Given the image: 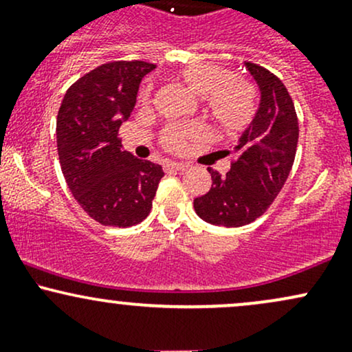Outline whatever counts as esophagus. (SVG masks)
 <instances>
[{
  "label": "esophagus",
  "mask_w": 352,
  "mask_h": 352,
  "mask_svg": "<svg viewBox=\"0 0 352 352\" xmlns=\"http://www.w3.org/2000/svg\"><path fill=\"white\" fill-rule=\"evenodd\" d=\"M165 168L167 170H185V168H188V164H184V162H167L165 164Z\"/></svg>",
  "instance_id": "34e87169"
}]
</instances>
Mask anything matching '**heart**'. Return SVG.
Here are the masks:
<instances>
[{
    "label": "heart",
    "instance_id": "1",
    "mask_svg": "<svg viewBox=\"0 0 352 352\" xmlns=\"http://www.w3.org/2000/svg\"><path fill=\"white\" fill-rule=\"evenodd\" d=\"M179 78L205 100L208 116L227 134H238L253 122L258 109L256 91L248 80L232 78V72L215 63H192L179 71ZM140 99L148 100V89ZM204 134L197 122L172 124L162 134L164 147L182 151L190 139Z\"/></svg>",
    "mask_w": 352,
    "mask_h": 352
}]
</instances>
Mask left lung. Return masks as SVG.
Listing matches in <instances>:
<instances>
[{"label": "left lung", "mask_w": 352, "mask_h": 352, "mask_svg": "<svg viewBox=\"0 0 352 352\" xmlns=\"http://www.w3.org/2000/svg\"><path fill=\"white\" fill-rule=\"evenodd\" d=\"M245 67L260 89L256 114L232 148L230 172L220 175L208 168L212 188L193 200L197 215L218 227H243L263 215L288 179L300 135L285 84L258 64Z\"/></svg>", "instance_id": "obj_1"}]
</instances>
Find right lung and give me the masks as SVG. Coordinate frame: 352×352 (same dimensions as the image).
<instances>
[{
    "mask_svg": "<svg viewBox=\"0 0 352 352\" xmlns=\"http://www.w3.org/2000/svg\"><path fill=\"white\" fill-rule=\"evenodd\" d=\"M155 69L144 60L102 64L67 89L58 112L59 164L89 217L106 227H132L151 213L160 165L122 151L119 129L134 111L140 80Z\"/></svg>",
    "mask_w": 352,
    "mask_h": 352,
    "instance_id": "obj_1",
    "label": "right lung"
}]
</instances>
